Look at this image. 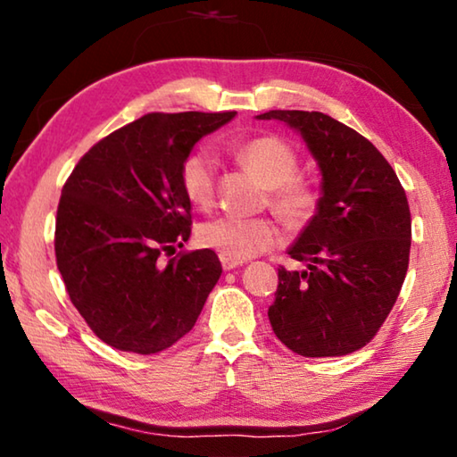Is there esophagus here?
I'll list each match as a JSON object with an SVG mask.
<instances>
[{
    "label": "esophagus",
    "instance_id": "obj_1",
    "mask_svg": "<svg viewBox=\"0 0 457 457\" xmlns=\"http://www.w3.org/2000/svg\"><path fill=\"white\" fill-rule=\"evenodd\" d=\"M221 266H223V270H226V272H229V270H236V268H239V266H244V262L231 260V258H223V256H221Z\"/></svg>",
    "mask_w": 457,
    "mask_h": 457
}]
</instances>
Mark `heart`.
Segmentation results:
<instances>
[{
  "label": "heart",
  "instance_id": "1",
  "mask_svg": "<svg viewBox=\"0 0 457 457\" xmlns=\"http://www.w3.org/2000/svg\"><path fill=\"white\" fill-rule=\"evenodd\" d=\"M236 157L268 187V207L290 228H304L320 207V189L312 179L298 177L300 157L294 146L276 135L247 138L236 146ZM215 159L207 151H193L181 165V187L195 207L210 210L215 201ZM199 242L231 260H247L278 242L270 218L220 215L201 223Z\"/></svg>",
  "mask_w": 457,
  "mask_h": 457
}]
</instances>
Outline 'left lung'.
<instances>
[{
    "mask_svg": "<svg viewBox=\"0 0 457 457\" xmlns=\"http://www.w3.org/2000/svg\"><path fill=\"white\" fill-rule=\"evenodd\" d=\"M262 120L296 129L319 161L322 197L278 270L268 308L274 335L303 357H343L373 340L403 286L411 213L403 185L377 146L324 112L268 111Z\"/></svg>",
    "mask_w": 457,
    "mask_h": 457,
    "instance_id": "1",
    "label": "left lung"
}]
</instances>
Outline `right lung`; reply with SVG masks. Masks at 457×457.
I'll return each mask as SVG.
<instances>
[{
    "label": "right lung",
    "instance_id": "right-lung-1",
    "mask_svg": "<svg viewBox=\"0 0 457 457\" xmlns=\"http://www.w3.org/2000/svg\"><path fill=\"white\" fill-rule=\"evenodd\" d=\"M228 112H151L90 146L68 177L54 250L90 330L119 351L154 354L197 322L221 276L213 250L177 252L191 234L181 165Z\"/></svg>",
    "mask_w": 457,
    "mask_h": 457
}]
</instances>
